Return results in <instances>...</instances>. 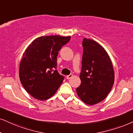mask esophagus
I'll return each mask as SVG.
<instances>
[{
  "label": "esophagus",
  "mask_w": 133,
  "mask_h": 133,
  "mask_svg": "<svg viewBox=\"0 0 133 133\" xmlns=\"http://www.w3.org/2000/svg\"><path fill=\"white\" fill-rule=\"evenodd\" d=\"M72 77H73V75L70 74L69 75H68V76H66V78L67 79H70V78H71Z\"/></svg>",
  "instance_id": "esophagus-1"
}]
</instances>
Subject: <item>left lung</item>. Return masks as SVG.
<instances>
[{
	"label": "left lung",
	"instance_id": "obj_1",
	"mask_svg": "<svg viewBox=\"0 0 133 133\" xmlns=\"http://www.w3.org/2000/svg\"><path fill=\"white\" fill-rule=\"evenodd\" d=\"M81 84L77 94L85 104L94 105L105 99L112 89L115 75L113 65L104 47L92 39L84 38Z\"/></svg>",
	"mask_w": 133,
	"mask_h": 133
}]
</instances>
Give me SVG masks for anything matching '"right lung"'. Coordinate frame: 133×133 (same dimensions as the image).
<instances>
[{
	"instance_id": "right-lung-1",
	"label": "right lung",
	"mask_w": 133,
	"mask_h": 133,
	"mask_svg": "<svg viewBox=\"0 0 133 133\" xmlns=\"http://www.w3.org/2000/svg\"><path fill=\"white\" fill-rule=\"evenodd\" d=\"M71 37L49 36L37 37L23 55L19 68V79L28 93L44 101L55 94L64 79L56 69L57 57Z\"/></svg>"
}]
</instances>
